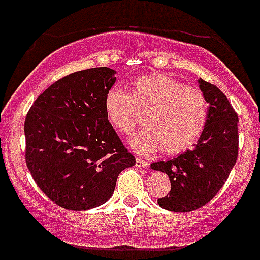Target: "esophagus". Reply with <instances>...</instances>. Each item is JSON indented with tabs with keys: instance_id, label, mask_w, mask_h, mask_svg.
<instances>
[{
	"instance_id": "obj_1",
	"label": "esophagus",
	"mask_w": 260,
	"mask_h": 260,
	"mask_svg": "<svg viewBox=\"0 0 260 260\" xmlns=\"http://www.w3.org/2000/svg\"><path fill=\"white\" fill-rule=\"evenodd\" d=\"M135 165H137L138 168H147V166H148V161L137 157V159H135Z\"/></svg>"
}]
</instances>
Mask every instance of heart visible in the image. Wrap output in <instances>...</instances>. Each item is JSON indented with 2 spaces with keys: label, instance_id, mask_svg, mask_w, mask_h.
I'll return each instance as SVG.
<instances>
[{
  "label": "heart",
  "instance_id": "heart-1",
  "mask_svg": "<svg viewBox=\"0 0 260 260\" xmlns=\"http://www.w3.org/2000/svg\"><path fill=\"white\" fill-rule=\"evenodd\" d=\"M104 108L111 125L123 135L139 125L140 113H146L147 128L132 139L133 147L144 153L161 148L166 154L187 151L200 139L208 121V103L201 90L162 73L137 77L128 94L112 87Z\"/></svg>",
  "mask_w": 260,
  "mask_h": 260
}]
</instances>
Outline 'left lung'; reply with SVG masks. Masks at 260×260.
<instances>
[{
    "instance_id": "left-lung-1",
    "label": "left lung",
    "mask_w": 260,
    "mask_h": 260,
    "mask_svg": "<svg viewBox=\"0 0 260 260\" xmlns=\"http://www.w3.org/2000/svg\"><path fill=\"white\" fill-rule=\"evenodd\" d=\"M200 89L209 103L204 133L192 149L177 158L153 162L151 168L166 173L169 193L157 200L161 208L187 213L202 208L228 179L239 156L237 113L214 83L200 78Z\"/></svg>"
}]
</instances>
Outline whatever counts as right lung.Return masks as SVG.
Masks as SVG:
<instances>
[{
	"instance_id": "right-lung-1",
	"label": "right lung",
	"mask_w": 260,
	"mask_h": 260,
	"mask_svg": "<svg viewBox=\"0 0 260 260\" xmlns=\"http://www.w3.org/2000/svg\"><path fill=\"white\" fill-rule=\"evenodd\" d=\"M114 71H78L50 85L25 117V164L40 189L68 210L96 208L135 157L109 123L104 99Z\"/></svg>"
}]
</instances>
